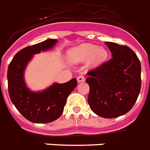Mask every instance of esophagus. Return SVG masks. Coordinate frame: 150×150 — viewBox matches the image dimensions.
I'll use <instances>...</instances> for the list:
<instances>
[{
  "instance_id": "1",
  "label": "esophagus",
  "mask_w": 150,
  "mask_h": 150,
  "mask_svg": "<svg viewBox=\"0 0 150 150\" xmlns=\"http://www.w3.org/2000/svg\"><path fill=\"white\" fill-rule=\"evenodd\" d=\"M84 81H85V77L84 76H83V75H81V76H79L78 77H77V81H78L79 83L83 82Z\"/></svg>"
}]
</instances>
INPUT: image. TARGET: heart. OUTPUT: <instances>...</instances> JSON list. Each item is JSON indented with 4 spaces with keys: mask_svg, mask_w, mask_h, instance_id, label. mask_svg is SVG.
<instances>
[{
    "mask_svg": "<svg viewBox=\"0 0 150 150\" xmlns=\"http://www.w3.org/2000/svg\"><path fill=\"white\" fill-rule=\"evenodd\" d=\"M69 56L74 62H84L90 59L91 66H98L108 57V52L104 47L92 44H82L69 51Z\"/></svg>",
    "mask_w": 150,
    "mask_h": 150,
    "instance_id": "b5f03b06",
    "label": "heart"
}]
</instances>
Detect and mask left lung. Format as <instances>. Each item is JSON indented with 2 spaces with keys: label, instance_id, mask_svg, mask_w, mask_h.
I'll list each match as a JSON object with an SVG mask.
<instances>
[{
  "label": "left lung",
  "instance_id": "left-lung-1",
  "mask_svg": "<svg viewBox=\"0 0 150 150\" xmlns=\"http://www.w3.org/2000/svg\"><path fill=\"white\" fill-rule=\"evenodd\" d=\"M112 58L87 72L88 104L98 115L117 118L129 112L141 90V63L127 45L107 42Z\"/></svg>",
  "mask_w": 150,
  "mask_h": 150
}]
</instances>
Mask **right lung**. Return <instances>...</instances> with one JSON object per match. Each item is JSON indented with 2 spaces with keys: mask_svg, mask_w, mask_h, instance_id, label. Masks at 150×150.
I'll list each match as a JSON object with an SVG mask.
<instances>
[{
  "mask_svg": "<svg viewBox=\"0 0 150 150\" xmlns=\"http://www.w3.org/2000/svg\"><path fill=\"white\" fill-rule=\"evenodd\" d=\"M56 39H46L17 52L8 66V94L17 110L34 123L52 122L60 117L69 94L77 82L73 78L64 83H53L41 92L30 91L24 81V70L34 54L53 47Z\"/></svg>",
  "mask_w": 150,
  "mask_h": 150,
  "instance_id": "add662e5",
  "label": "right lung"
}]
</instances>
